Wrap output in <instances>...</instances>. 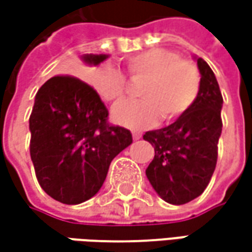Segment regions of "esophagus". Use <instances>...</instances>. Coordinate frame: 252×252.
<instances>
[{
	"mask_svg": "<svg viewBox=\"0 0 252 252\" xmlns=\"http://www.w3.org/2000/svg\"><path fill=\"white\" fill-rule=\"evenodd\" d=\"M141 134L139 131H133V140H140Z\"/></svg>",
	"mask_w": 252,
	"mask_h": 252,
	"instance_id": "esophagus-1",
	"label": "esophagus"
}]
</instances>
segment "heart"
Instances as JSON below:
<instances>
[{"label": "heart", "instance_id": "obj_1", "mask_svg": "<svg viewBox=\"0 0 252 252\" xmlns=\"http://www.w3.org/2000/svg\"><path fill=\"white\" fill-rule=\"evenodd\" d=\"M131 81H144L140 101L126 102L113 109V119L131 129H144L161 121L181 118L192 108L200 91L198 67L168 49H150L127 60ZM92 83L105 101L118 105L125 101L129 81L119 68L103 65L94 74Z\"/></svg>", "mask_w": 252, "mask_h": 252}]
</instances>
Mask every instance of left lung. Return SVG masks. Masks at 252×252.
Wrapping results in <instances>:
<instances>
[{
    "mask_svg": "<svg viewBox=\"0 0 252 252\" xmlns=\"http://www.w3.org/2000/svg\"><path fill=\"white\" fill-rule=\"evenodd\" d=\"M196 62L200 91L192 108L167 127L143 136L154 147L146 175L158 196L171 205H184L202 195L218 162L223 98L209 64L200 57Z\"/></svg>",
    "mask_w": 252,
    "mask_h": 252,
    "instance_id": "obj_1",
    "label": "left lung"
}]
</instances>
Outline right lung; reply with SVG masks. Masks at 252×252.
<instances>
[{"mask_svg": "<svg viewBox=\"0 0 252 252\" xmlns=\"http://www.w3.org/2000/svg\"><path fill=\"white\" fill-rule=\"evenodd\" d=\"M108 54H84L98 65ZM98 92L71 75H56L39 88L29 118L31 158L44 192L65 205L98 193L112 160L130 146L131 133L108 122Z\"/></svg>", "mask_w": 252, "mask_h": 252, "instance_id": "obj_1", "label": "right lung"}]
</instances>
